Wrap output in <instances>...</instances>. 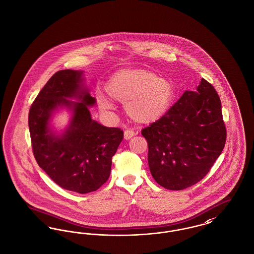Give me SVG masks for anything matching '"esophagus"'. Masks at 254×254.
I'll use <instances>...</instances> for the list:
<instances>
[{
    "instance_id": "34e87169",
    "label": "esophagus",
    "mask_w": 254,
    "mask_h": 254,
    "mask_svg": "<svg viewBox=\"0 0 254 254\" xmlns=\"http://www.w3.org/2000/svg\"><path fill=\"white\" fill-rule=\"evenodd\" d=\"M134 135H135V132H134L133 130H130V129H127V130H125V132H124V137H125L126 140H128V139L132 138Z\"/></svg>"
}]
</instances>
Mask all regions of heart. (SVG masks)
Segmentation results:
<instances>
[{
  "instance_id": "obj_1",
  "label": "heart",
  "mask_w": 254,
  "mask_h": 254,
  "mask_svg": "<svg viewBox=\"0 0 254 254\" xmlns=\"http://www.w3.org/2000/svg\"><path fill=\"white\" fill-rule=\"evenodd\" d=\"M106 90L112 100L125 104L127 116L140 124H150L162 118L171 108L176 94L170 80L142 68L114 73L106 85ZM99 104L104 111L114 109V104L102 95Z\"/></svg>"
}]
</instances>
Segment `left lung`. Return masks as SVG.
<instances>
[{
	"instance_id": "obj_1",
	"label": "left lung",
	"mask_w": 254,
	"mask_h": 254,
	"mask_svg": "<svg viewBox=\"0 0 254 254\" xmlns=\"http://www.w3.org/2000/svg\"><path fill=\"white\" fill-rule=\"evenodd\" d=\"M152 177L163 188L181 190L201 181L224 149L227 129L214 86L202 79L159 120L142 129Z\"/></svg>"
}]
</instances>
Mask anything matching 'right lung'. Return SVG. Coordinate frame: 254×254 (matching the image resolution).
<instances>
[{"mask_svg": "<svg viewBox=\"0 0 254 254\" xmlns=\"http://www.w3.org/2000/svg\"><path fill=\"white\" fill-rule=\"evenodd\" d=\"M82 74L71 69L53 74L30 107L28 127L39 167L61 188L85 194L108 181L111 159L124 132L92 120L88 107L95 104V98L82 90ZM71 96H78L81 102L65 99ZM63 104L73 109V119L62 136H54L49 132V117L53 109Z\"/></svg>", "mask_w": 254, "mask_h": 254, "instance_id": "add662e5", "label": "right lung"}]
</instances>
